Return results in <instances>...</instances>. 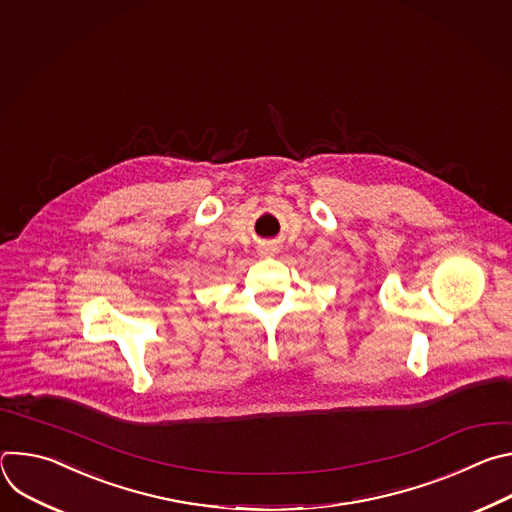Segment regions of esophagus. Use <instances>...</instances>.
<instances>
[{
    "label": "esophagus",
    "instance_id": "obj_1",
    "mask_svg": "<svg viewBox=\"0 0 512 512\" xmlns=\"http://www.w3.org/2000/svg\"><path fill=\"white\" fill-rule=\"evenodd\" d=\"M277 249L273 247V245H265V247H261V255H273Z\"/></svg>",
    "mask_w": 512,
    "mask_h": 512
}]
</instances>
